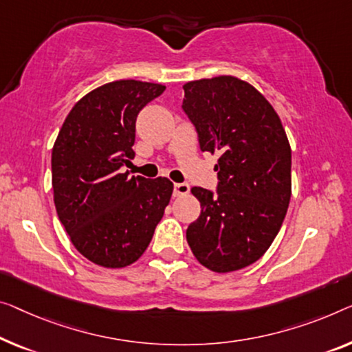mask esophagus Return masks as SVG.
<instances>
[{"instance_id":"esophagus-1","label":"esophagus","mask_w":352,"mask_h":352,"mask_svg":"<svg viewBox=\"0 0 352 352\" xmlns=\"http://www.w3.org/2000/svg\"><path fill=\"white\" fill-rule=\"evenodd\" d=\"M190 192V185L188 183H174V196H185Z\"/></svg>"}]
</instances>
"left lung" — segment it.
<instances>
[{
	"label": "left lung",
	"mask_w": 352,
	"mask_h": 352,
	"mask_svg": "<svg viewBox=\"0 0 352 352\" xmlns=\"http://www.w3.org/2000/svg\"><path fill=\"white\" fill-rule=\"evenodd\" d=\"M182 109L202 151H218L217 191L194 186L201 217L188 245L207 269L226 274L253 264L276 237L291 201V146L274 107L230 76L188 82Z\"/></svg>",
	"instance_id": "obj_1"
}]
</instances>
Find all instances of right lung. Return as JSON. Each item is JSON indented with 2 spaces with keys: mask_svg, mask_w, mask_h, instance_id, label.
Wrapping results in <instances>:
<instances>
[{
  "mask_svg": "<svg viewBox=\"0 0 352 352\" xmlns=\"http://www.w3.org/2000/svg\"><path fill=\"white\" fill-rule=\"evenodd\" d=\"M164 85L110 82L83 96L52 150L56 213L72 245L109 269L138 261L150 245L174 185L169 178L129 177L135 120Z\"/></svg>",
  "mask_w": 352,
  "mask_h": 352,
  "instance_id": "obj_1",
  "label": "right lung"
}]
</instances>
